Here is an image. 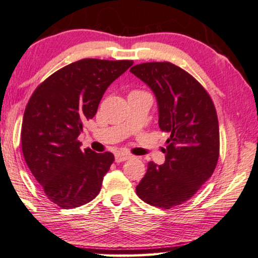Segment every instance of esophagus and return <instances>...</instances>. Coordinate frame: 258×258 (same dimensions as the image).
<instances>
[{
    "mask_svg": "<svg viewBox=\"0 0 258 258\" xmlns=\"http://www.w3.org/2000/svg\"><path fill=\"white\" fill-rule=\"evenodd\" d=\"M130 158H131V154L124 153V152H119V153H115V155H114V159L117 162L126 161V160H128Z\"/></svg>",
    "mask_w": 258,
    "mask_h": 258,
    "instance_id": "obj_1",
    "label": "esophagus"
}]
</instances>
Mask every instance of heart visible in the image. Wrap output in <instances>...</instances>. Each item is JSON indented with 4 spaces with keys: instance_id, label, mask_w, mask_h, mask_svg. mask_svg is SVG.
I'll return each instance as SVG.
<instances>
[{
    "instance_id": "heart-1",
    "label": "heart",
    "mask_w": 258,
    "mask_h": 258,
    "mask_svg": "<svg viewBox=\"0 0 258 258\" xmlns=\"http://www.w3.org/2000/svg\"><path fill=\"white\" fill-rule=\"evenodd\" d=\"M133 92H134V91H133Z\"/></svg>"
}]
</instances>
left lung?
Segmentation results:
<instances>
[{"mask_svg": "<svg viewBox=\"0 0 258 258\" xmlns=\"http://www.w3.org/2000/svg\"><path fill=\"white\" fill-rule=\"evenodd\" d=\"M130 71L154 92L159 127L170 134L165 164L148 162L137 195L148 205L169 209L189 200L215 170L220 154L215 106L193 76L169 61L138 64Z\"/></svg>", "mask_w": 258, "mask_h": 258, "instance_id": "8db88e82", "label": "left lung"}]
</instances>
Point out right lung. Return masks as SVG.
<instances>
[{"label": "right lung", "instance_id": "obj_1", "mask_svg": "<svg viewBox=\"0 0 258 258\" xmlns=\"http://www.w3.org/2000/svg\"><path fill=\"white\" fill-rule=\"evenodd\" d=\"M133 60L85 58L59 69L41 83L25 107L22 152L50 201L76 208L99 194L114 155L82 151L78 136L97 113L106 89Z\"/></svg>", "mask_w": 258, "mask_h": 258}]
</instances>
